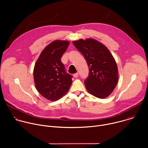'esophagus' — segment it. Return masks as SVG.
I'll use <instances>...</instances> for the list:
<instances>
[{
  "label": "esophagus",
  "instance_id": "obj_1",
  "mask_svg": "<svg viewBox=\"0 0 148 148\" xmlns=\"http://www.w3.org/2000/svg\"><path fill=\"white\" fill-rule=\"evenodd\" d=\"M74 77L75 78H77V77H78V73H77L74 74Z\"/></svg>",
  "mask_w": 148,
  "mask_h": 148
}]
</instances>
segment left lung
I'll return each instance as SVG.
<instances>
[{"instance_id":"obj_1","label":"left lung","mask_w":148,"mask_h":148,"mask_svg":"<svg viewBox=\"0 0 148 148\" xmlns=\"http://www.w3.org/2000/svg\"><path fill=\"white\" fill-rule=\"evenodd\" d=\"M73 43L85 58L89 67L88 76L84 81L87 91L99 98L109 96L116 86L118 72L108 49L91 38L80 39Z\"/></svg>"}]
</instances>
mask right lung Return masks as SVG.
<instances>
[{
    "mask_svg": "<svg viewBox=\"0 0 148 148\" xmlns=\"http://www.w3.org/2000/svg\"><path fill=\"white\" fill-rule=\"evenodd\" d=\"M70 43L56 40L48 45L40 54L34 68L35 86L45 98L57 101L69 90L73 76L65 70L61 58Z\"/></svg>",
    "mask_w": 148,
    "mask_h": 148,
    "instance_id": "obj_1",
    "label": "right lung"
}]
</instances>
